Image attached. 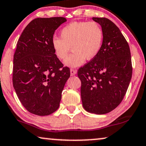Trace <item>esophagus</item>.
<instances>
[{
  "label": "esophagus",
  "mask_w": 146,
  "mask_h": 146,
  "mask_svg": "<svg viewBox=\"0 0 146 146\" xmlns=\"http://www.w3.org/2000/svg\"><path fill=\"white\" fill-rule=\"evenodd\" d=\"M76 73H77L76 70L72 69V68H71V69H70V74H71V76H74V75L76 74Z\"/></svg>",
  "instance_id": "1"
}]
</instances>
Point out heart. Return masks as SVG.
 <instances>
[{
    "mask_svg": "<svg viewBox=\"0 0 146 146\" xmlns=\"http://www.w3.org/2000/svg\"><path fill=\"white\" fill-rule=\"evenodd\" d=\"M60 38L53 37L51 46L54 54L63 60L72 49V53L64 61L66 66L76 68L87 60L94 59L100 53L104 40L102 27L95 21L72 22L60 31Z\"/></svg>",
    "mask_w": 146,
    "mask_h": 146,
    "instance_id": "heart-1",
    "label": "heart"
}]
</instances>
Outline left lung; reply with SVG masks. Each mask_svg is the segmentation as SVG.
<instances>
[{
    "label": "left lung",
    "mask_w": 146,
    "mask_h": 146,
    "mask_svg": "<svg viewBox=\"0 0 146 146\" xmlns=\"http://www.w3.org/2000/svg\"><path fill=\"white\" fill-rule=\"evenodd\" d=\"M102 26L104 40L100 53L78 71L82 103L86 111L107 114L123 100L132 77L128 42L119 28L105 17H93Z\"/></svg>",
    "instance_id": "8db88e82"
}]
</instances>
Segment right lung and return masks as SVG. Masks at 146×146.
<instances>
[{
    "instance_id": "1",
    "label": "right lung",
    "mask_w": 146,
    "mask_h": 146,
    "mask_svg": "<svg viewBox=\"0 0 146 146\" xmlns=\"http://www.w3.org/2000/svg\"><path fill=\"white\" fill-rule=\"evenodd\" d=\"M65 17L36 18L19 37L13 56V84L28 111L47 116L58 109L62 93L70 76L51 46L55 31Z\"/></svg>"
}]
</instances>
